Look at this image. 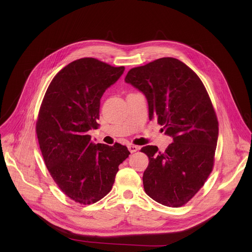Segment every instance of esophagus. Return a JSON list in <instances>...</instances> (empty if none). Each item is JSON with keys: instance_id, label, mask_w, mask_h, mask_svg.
<instances>
[{"instance_id": "obj_1", "label": "esophagus", "mask_w": 252, "mask_h": 252, "mask_svg": "<svg viewBox=\"0 0 252 252\" xmlns=\"http://www.w3.org/2000/svg\"><path fill=\"white\" fill-rule=\"evenodd\" d=\"M127 148H128V151L130 152V154H133V153H135L139 150V148L137 146H134V145H129Z\"/></svg>"}]
</instances>
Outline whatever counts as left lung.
Segmentation results:
<instances>
[{
	"label": "left lung",
	"mask_w": 252,
	"mask_h": 252,
	"mask_svg": "<svg viewBox=\"0 0 252 252\" xmlns=\"http://www.w3.org/2000/svg\"><path fill=\"white\" fill-rule=\"evenodd\" d=\"M125 81L146 95L150 120H158L173 141L164 153L156 146L140 150L150 159L142 176L145 191L162 205L182 206L213 167L219 122L209 95L194 71L174 58L133 67Z\"/></svg>",
	"instance_id": "obj_1"
}]
</instances>
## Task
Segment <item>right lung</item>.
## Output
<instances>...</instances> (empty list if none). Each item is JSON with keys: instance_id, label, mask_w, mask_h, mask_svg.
Here are the masks:
<instances>
[{"instance_id": "add662e5", "label": "right lung", "mask_w": 252, "mask_h": 252, "mask_svg": "<svg viewBox=\"0 0 252 252\" xmlns=\"http://www.w3.org/2000/svg\"><path fill=\"white\" fill-rule=\"evenodd\" d=\"M94 58L71 62L50 84L35 126L40 149L55 183L70 199L92 204L109 193L127 148L94 143L100 98L124 74Z\"/></svg>"}]
</instances>
